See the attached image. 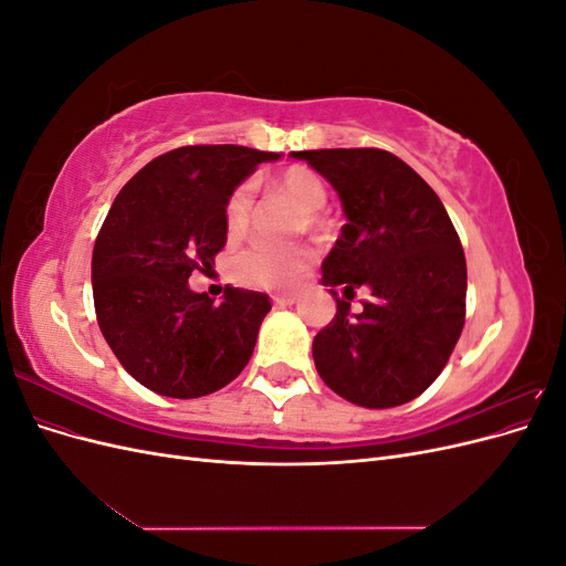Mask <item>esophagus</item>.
I'll use <instances>...</instances> for the list:
<instances>
[{
    "instance_id": "obj_1",
    "label": "esophagus",
    "mask_w": 566,
    "mask_h": 566,
    "mask_svg": "<svg viewBox=\"0 0 566 566\" xmlns=\"http://www.w3.org/2000/svg\"><path fill=\"white\" fill-rule=\"evenodd\" d=\"M300 300V295H295V293H281V295H273V304L276 306H290V304H295Z\"/></svg>"
}]
</instances>
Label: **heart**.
<instances>
[{"label": "heart", "instance_id": "b5f03b06", "mask_svg": "<svg viewBox=\"0 0 566 566\" xmlns=\"http://www.w3.org/2000/svg\"><path fill=\"white\" fill-rule=\"evenodd\" d=\"M273 188L279 193L287 196L297 208L310 214V227L314 231L323 229V219L318 212L328 202V188H325L323 179L314 172V169L304 165L287 167L273 181ZM250 208H252V193L250 186H238L235 191L229 196L224 219H227V231L231 238H241L248 231L250 224ZM312 262V250L310 248H269V245H254L245 250L235 260V273L238 279L248 285L256 287H290L295 285L304 269Z\"/></svg>", "mask_w": 566, "mask_h": 566}]
</instances>
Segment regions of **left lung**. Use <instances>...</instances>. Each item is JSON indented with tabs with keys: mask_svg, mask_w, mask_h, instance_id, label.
Listing matches in <instances>:
<instances>
[{
	"mask_svg": "<svg viewBox=\"0 0 566 566\" xmlns=\"http://www.w3.org/2000/svg\"><path fill=\"white\" fill-rule=\"evenodd\" d=\"M290 156L337 191L347 224L325 256L323 285L335 318L314 337L316 370L364 408L413 401L447 366L465 325L468 266L439 196L401 158L380 148H323ZM366 286L358 313L336 297Z\"/></svg>",
	"mask_w": 566,
	"mask_h": 566,
	"instance_id": "8db88e82",
	"label": "left lung"
}]
</instances>
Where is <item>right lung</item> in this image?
Wrapping results in <instances>:
<instances>
[{"label": "right lung", "instance_id": "1", "mask_svg": "<svg viewBox=\"0 0 566 566\" xmlns=\"http://www.w3.org/2000/svg\"><path fill=\"white\" fill-rule=\"evenodd\" d=\"M279 153L184 146L150 160L113 200L92 254L98 328L117 361L150 391L198 399L248 366L271 302L227 287L214 304L193 293L227 245L224 208L235 186Z\"/></svg>", "mask_w": 566, "mask_h": 566}]
</instances>
